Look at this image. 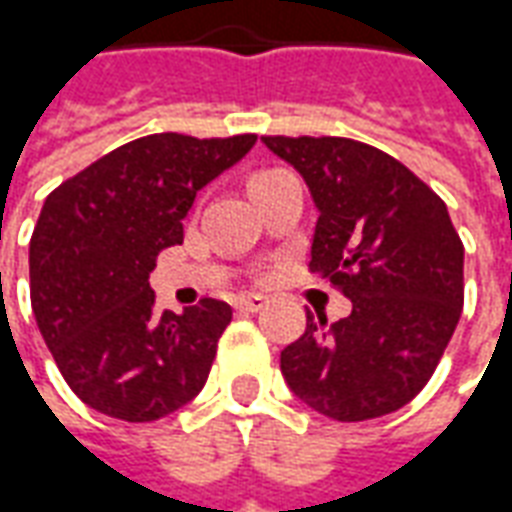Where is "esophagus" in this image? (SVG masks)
<instances>
[{"instance_id": "esophagus-1", "label": "esophagus", "mask_w": 512, "mask_h": 512, "mask_svg": "<svg viewBox=\"0 0 512 512\" xmlns=\"http://www.w3.org/2000/svg\"><path fill=\"white\" fill-rule=\"evenodd\" d=\"M263 304H266V296H260V293H249V296L235 299V310L257 312V310H263Z\"/></svg>"}]
</instances>
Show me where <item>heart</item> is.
<instances>
[{"label":"heart","mask_w":512,"mask_h":512,"mask_svg":"<svg viewBox=\"0 0 512 512\" xmlns=\"http://www.w3.org/2000/svg\"><path fill=\"white\" fill-rule=\"evenodd\" d=\"M274 172H279V169H260V172H255V175L249 178V189H252V186H257L260 180H266L268 175H274Z\"/></svg>","instance_id":"obj_1"}]
</instances>
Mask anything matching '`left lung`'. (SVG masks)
Wrapping results in <instances>:
<instances>
[{"label": "left lung", "mask_w": 512, "mask_h": 512, "mask_svg": "<svg viewBox=\"0 0 512 512\" xmlns=\"http://www.w3.org/2000/svg\"><path fill=\"white\" fill-rule=\"evenodd\" d=\"M318 205L310 271L351 299L307 329L282 376L323 417L362 422L422 392L463 310V244L447 205L406 164L345 136H263Z\"/></svg>", "instance_id": "1"}]
</instances>
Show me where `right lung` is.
Listing matches in <instances>:
<instances>
[{
	"label": "right lung",
	"instance_id": "add662e5",
	"mask_svg": "<svg viewBox=\"0 0 512 512\" xmlns=\"http://www.w3.org/2000/svg\"><path fill=\"white\" fill-rule=\"evenodd\" d=\"M255 134H150L51 191L29 241V299L62 378L106 417L153 422L197 397L230 304L156 315L150 271L183 244L197 191L244 158Z\"/></svg>",
	"mask_w": 512,
	"mask_h": 512
}]
</instances>
